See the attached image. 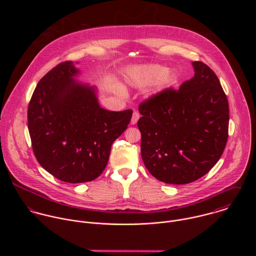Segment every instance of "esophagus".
<instances>
[{"instance_id": "1", "label": "esophagus", "mask_w": 256, "mask_h": 256, "mask_svg": "<svg viewBox=\"0 0 256 256\" xmlns=\"http://www.w3.org/2000/svg\"><path fill=\"white\" fill-rule=\"evenodd\" d=\"M139 118H140V114H139V112L138 111H136V110H134V112H133V115H132V118H131V123L134 125V124H136L137 123V121L139 120Z\"/></svg>"}]
</instances>
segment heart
I'll return each mask as SVG.
<instances>
[{
    "label": "heart",
    "mask_w": 256,
    "mask_h": 256,
    "mask_svg": "<svg viewBox=\"0 0 256 256\" xmlns=\"http://www.w3.org/2000/svg\"><path fill=\"white\" fill-rule=\"evenodd\" d=\"M174 80L176 74L168 72L166 68L162 66H150L134 72L131 78V82L134 86H142L158 82L160 86H166L172 84Z\"/></svg>",
    "instance_id": "heart-1"
}]
</instances>
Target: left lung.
<instances>
[{
	"label": "left lung",
	"instance_id": "obj_1",
	"mask_svg": "<svg viewBox=\"0 0 256 256\" xmlns=\"http://www.w3.org/2000/svg\"><path fill=\"white\" fill-rule=\"evenodd\" d=\"M194 76L139 106L141 154L160 182H193L217 164L228 137V102L214 71L192 63Z\"/></svg>",
	"mask_w": 256,
	"mask_h": 256
}]
</instances>
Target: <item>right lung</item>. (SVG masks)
Masks as SVG:
<instances>
[{
	"mask_svg": "<svg viewBox=\"0 0 256 256\" xmlns=\"http://www.w3.org/2000/svg\"><path fill=\"white\" fill-rule=\"evenodd\" d=\"M78 73L72 61L58 64L38 82L28 110L37 162L64 182H88L102 174L133 113L102 108L94 88L74 82Z\"/></svg>",
	"mask_w": 256,
	"mask_h": 256,
	"instance_id": "1",
	"label": "right lung"
}]
</instances>
